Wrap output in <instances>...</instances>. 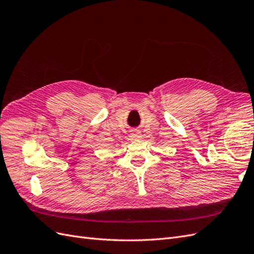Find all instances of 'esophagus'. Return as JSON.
<instances>
[{
	"label": "esophagus",
	"instance_id": "1",
	"mask_svg": "<svg viewBox=\"0 0 254 254\" xmlns=\"http://www.w3.org/2000/svg\"><path fill=\"white\" fill-rule=\"evenodd\" d=\"M141 133L140 132H134V133H131L129 135L130 140H137V139H141Z\"/></svg>",
	"mask_w": 254,
	"mask_h": 254
}]
</instances>
